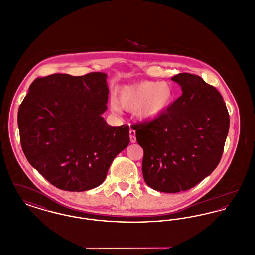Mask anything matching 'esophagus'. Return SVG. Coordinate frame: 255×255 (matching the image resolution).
<instances>
[{
	"instance_id": "1",
	"label": "esophagus",
	"mask_w": 255,
	"mask_h": 255,
	"mask_svg": "<svg viewBox=\"0 0 255 255\" xmlns=\"http://www.w3.org/2000/svg\"><path fill=\"white\" fill-rule=\"evenodd\" d=\"M135 132L133 131V129H131L130 130V141L132 142V143H134L135 142Z\"/></svg>"
}]
</instances>
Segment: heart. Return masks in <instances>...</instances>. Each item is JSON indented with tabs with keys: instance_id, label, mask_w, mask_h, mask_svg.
<instances>
[{
	"instance_id": "heart-1",
	"label": "heart",
	"mask_w": 255,
	"mask_h": 255,
	"mask_svg": "<svg viewBox=\"0 0 255 255\" xmlns=\"http://www.w3.org/2000/svg\"><path fill=\"white\" fill-rule=\"evenodd\" d=\"M174 98L175 91L167 82L146 80L123 87L117 100L112 101V109L134 111L138 121L154 122L169 109Z\"/></svg>"
}]
</instances>
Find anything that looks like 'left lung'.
<instances>
[{"label":"left lung","instance_id":"1","mask_svg":"<svg viewBox=\"0 0 255 255\" xmlns=\"http://www.w3.org/2000/svg\"><path fill=\"white\" fill-rule=\"evenodd\" d=\"M182 95L158 120L133 125L142 147L146 184L165 193L186 191L209 176L221 160L230 116L218 91L199 75L171 78Z\"/></svg>","mask_w":255,"mask_h":255}]
</instances>
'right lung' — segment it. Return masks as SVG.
Returning a JSON list of instances; mask_svg holds the SVG:
<instances>
[{"label": "right lung", "instance_id": "obj_1", "mask_svg": "<svg viewBox=\"0 0 255 255\" xmlns=\"http://www.w3.org/2000/svg\"><path fill=\"white\" fill-rule=\"evenodd\" d=\"M107 74L54 73L36 78L19 107L20 140L28 162L52 185L86 191L104 182L129 145V126H110Z\"/></svg>", "mask_w": 255, "mask_h": 255}]
</instances>
